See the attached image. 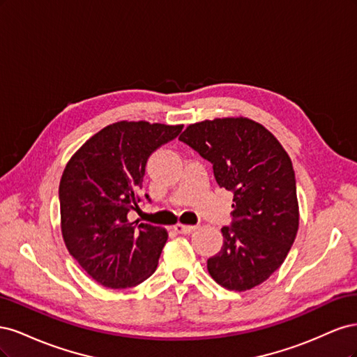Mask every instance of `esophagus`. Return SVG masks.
Listing matches in <instances>:
<instances>
[{"label": "esophagus", "instance_id": "34e87169", "mask_svg": "<svg viewBox=\"0 0 357 357\" xmlns=\"http://www.w3.org/2000/svg\"><path fill=\"white\" fill-rule=\"evenodd\" d=\"M198 228V226H192V225H181V223H177L174 226V231H177L178 234H192L193 231H195Z\"/></svg>", "mask_w": 357, "mask_h": 357}]
</instances>
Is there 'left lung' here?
I'll use <instances>...</instances> for the list:
<instances>
[{
  "label": "left lung",
  "mask_w": 357,
  "mask_h": 357,
  "mask_svg": "<svg viewBox=\"0 0 357 357\" xmlns=\"http://www.w3.org/2000/svg\"><path fill=\"white\" fill-rule=\"evenodd\" d=\"M213 164L215 181L234 193L232 225L207 261L215 283L250 290L282 266L296 238L299 205L295 171L278 139L248 117H215L178 137Z\"/></svg>",
  "instance_id": "1"
}]
</instances>
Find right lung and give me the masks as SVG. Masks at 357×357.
Returning <instances> with one entry per match:
<instances>
[{
	"label": "right lung",
	"instance_id": "obj_1",
	"mask_svg": "<svg viewBox=\"0 0 357 357\" xmlns=\"http://www.w3.org/2000/svg\"><path fill=\"white\" fill-rule=\"evenodd\" d=\"M183 125L121 121L75 152L59 183L61 231L70 255L104 287L126 289L156 271L168 232L131 222L149 156ZM146 198H149L146 195Z\"/></svg>",
	"mask_w": 357,
	"mask_h": 357
}]
</instances>
